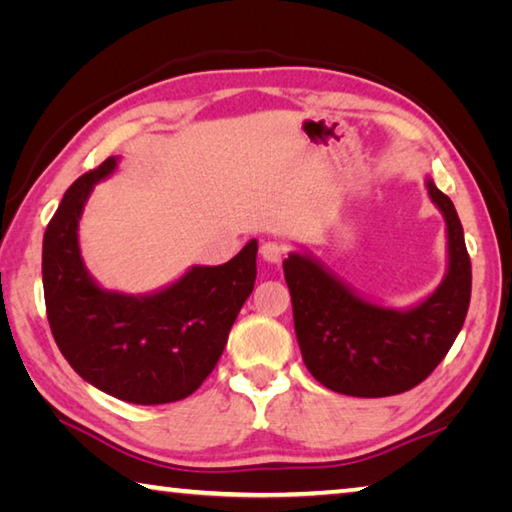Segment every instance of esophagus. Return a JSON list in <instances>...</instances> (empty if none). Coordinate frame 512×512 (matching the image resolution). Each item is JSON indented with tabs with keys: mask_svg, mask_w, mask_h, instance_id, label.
I'll use <instances>...</instances> for the list:
<instances>
[{
	"mask_svg": "<svg viewBox=\"0 0 512 512\" xmlns=\"http://www.w3.org/2000/svg\"><path fill=\"white\" fill-rule=\"evenodd\" d=\"M264 257V262L268 264H280L284 255H287V246L284 244H277V241H266V244H262V250H259Z\"/></svg>",
	"mask_w": 512,
	"mask_h": 512,
	"instance_id": "obj_1",
	"label": "esophagus"
}]
</instances>
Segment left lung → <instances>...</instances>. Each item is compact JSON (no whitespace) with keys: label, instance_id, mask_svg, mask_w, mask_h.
<instances>
[{"label":"left lung","instance_id":"obj_1","mask_svg":"<svg viewBox=\"0 0 512 512\" xmlns=\"http://www.w3.org/2000/svg\"><path fill=\"white\" fill-rule=\"evenodd\" d=\"M445 219L447 268L427 298L388 307L363 296L307 250L282 262L307 370L334 393L386 397L409 391L445 359L465 323L472 266L454 203L424 178Z\"/></svg>","mask_w":512,"mask_h":512}]
</instances>
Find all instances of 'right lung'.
I'll use <instances>...</instances> for the list:
<instances>
[{
    "label": "right lung",
    "mask_w": 512,
    "mask_h": 512,
    "mask_svg": "<svg viewBox=\"0 0 512 512\" xmlns=\"http://www.w3.org/2000/svg\"><path fill=\"white\" fill-rule=\"evenodd\" d=\"M117 155L67 189L42 239V287L56 345L99 391L131 404L192 395L214 370L255 287L257 239L221 266H192L162 289L101 287L83 262L79 223L92 189L117 171Z\"/></svg>",
    "instance_id": "add662e5"
}]
</instances>
